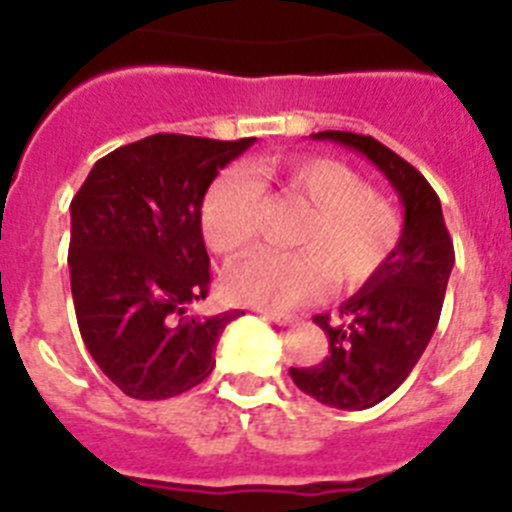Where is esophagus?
I'll return each instance as SVG.
<instances>
[{"label": "esophagus", "mask_w": 512, "mask_h": 512, "mask_svg": "<svg viewBox=\"0 0 512 512\" xmlns=\"http://www.w3.org/2000/svg\"><path fill=\"white\" fill-rule=\"evenodd\" d=\"M261 315H264L266 320H271V323H277V325H287V323H292V315H282V312L261 310Z\"/></svg>", "instance_id": "34e87169"}]
</instances>
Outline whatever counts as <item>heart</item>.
<instances>
[{
    "instance_id": "b5f03b06",
    "label": "heart",
    "mask_w": 512,
    "mask_h": 512,
    "mask_svg": "<svg viewBox=\"0 0 512 512\" xmlns=\"http://www.w3.org/2000/svg\"><path fill=\"white\" fill-rule=\"evenodd\" d=\"M279 192L310 207L295 230L297 251L259 248L235 261L225 289L256 307H292L325 284L359 287L392 259L402 235L397 210L336 158H292L271 169ZM264 189L241 166H230L202 200V235L220 256L243 251L256 238Z\"/></svg>"
}]
</instances>
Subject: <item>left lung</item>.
<instances>
[{"mask_svg": "<svg viewBox=\"0 0 512 512\" xmlns=\"http://www.w3.org/2000/svg\"><path fill=\"white\" fill-rule=\"evenodd\" d=\"M312 138L364 153L390 179L405 207L392 259L359 295L343 302L338 320L312 318L328 336V356L318 366L289 369L292 382L328 408L366 410L408 379L431 341L454 266V243L438 194L405 158L372 135L323 130Z\"/></svg>", "mask_w": 512, "mask_h": 512, "instance_id": "1", "label": "left lung"}]
</instances>
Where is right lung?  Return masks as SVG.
Segmentation results:
<instances>
[{"instance_id": "right-lung-1", "label": "right lung", "mask_w": 512, "mask_h": 512, "mask_svg": "<svg viewBox=\"0 0 512 512\" xmlns=\"http://www.w3.org/2000/svg\"><path fill=\"white\" fill-rule=\"evenodd\" d=\"M256 138L156 133L115 148L71 200V297L89 356L135 400L205 382L215 346L241 310L192 318L210 292L202 200Z\"/></svg>"}]
</instances>
